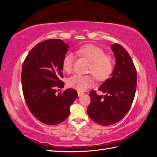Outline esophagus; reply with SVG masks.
<instances>
[{
  "instance_id": "1",
  "label": "esophagus",
  "mask_w": 157,
  "mask_h": 157,
  "mask_svg": "<svg viewBox=\"0 0 157 157\" xmlns=\"http://www.w3.org/2000/svg\"><path fill=\"white\" fill-rule=\"evenodd\" d=\"M77 93H78V97H80V96H82V95L84 94V93H83V92H79V91H78V92Z\"/></svg>"
}]
</instances>
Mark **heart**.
Here are the masks:
<instances>
[{
    "label": "heart",
    "instance_id": "obj_1",
    "mask_svg": "<svg viewBox=\"0 0 157 157\" xmlns=\"http://www.w3.org/2000/svg\"><path fill=\"white\" fill-rule=\"evenodd\" d=\"M76 52L90 61L88 72L92 73L97 80L103 81L110 77L114 69V59L111 55L105 54L103 49L91 44L80 47ZM74 60L73 53L65 54L62 61V67L65 72H71ZM67 84L78 91H85L95 84V78L92 75H75L68 78Z\"/></svg>",
    "mask_w": 157,
    "mask_h": 157
}]
</instances>
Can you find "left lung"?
Instances as JSON below:
<instances>
[{"label": "left lung", "mask_w": 157, "mask_h": 157, "mask_svg": "<svg viewBox=\"0 0 157 157\" xmlns=\"http://www.w3.org/2000/svg\"><path fill=\"white\" fill-rule=\"evenodd\" d=\"M111 48L116 59L115 67L111 77L98 88L105 95L90 92L91 102L87 109L90 118L102 126L115 124L124 118L134 101L137 86V71L128 52L118 44Z\"/></svg>", "instance_id": "8db88e82"}]
</instances>
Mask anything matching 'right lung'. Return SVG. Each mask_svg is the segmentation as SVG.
I'll list each match as a JSON object with an SVG mask.
<instances>
[{"mask_svg": "<svg viewBox=\"0 0 157 157\" xmlns=\"http://www.w3.org/2000/svg\"><path fill=\"white\" fill-rule=\"evenodd\" d=\"M69 46L59 39L36 44L28 54L21 71V84L25 102L36 118L48 125L64 121L78 94L73 89L56 94L64 87L62 61Z\"/></svg>", "mask_w": 157, "mask_h": 157, "instance_id": "add662e5", "label": "right lung"}]
</instances>
